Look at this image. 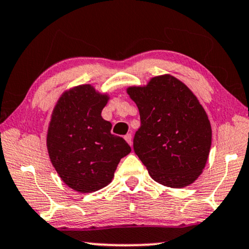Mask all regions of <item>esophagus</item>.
Segmentation results:
<instances>
[{"label": "esophagus", "instance_id": "1", "mask_svg": "<svg viewBox=\"0 0 249 249\" xmlns=\"http://www.w3.org/2000/svg\"><path fill=\"white\" fill-rule=\"evenodd\" d=\"M124 139H125V142L129 143V145L132 146V136H131V133H128V135H125L124 136Z\"/></svg>", "mask_w": 249, "mask_h": 249}]
</instances>
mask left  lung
<instances>
[{"label": "left lung", "mask_w": 249, "mask_h": 249, "mask_svg": "<svg viewBox=\"0 0 249 249\" xmlns=\"http://www.w3.org/2000/svg\"><path fill=\"white\" fill-rule=\"evenodd\" d=\"M127 93L142 122L133 149L151 178L173 189L192 184L205 167L212 140L210 120L199 100L169 74L129 86Z\"/></svg>", "instance_id": "obj_1"}]
</instances>
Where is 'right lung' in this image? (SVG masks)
<instances>
[{
	"instance_id": "1",
	"label": "right lung",
	"mask_w": 249,
	"mask_h": 249,
	"mask_svg": "<svg viewBox=\"0 0 249 249\" xmlns=\"http://www.w3.org/2000/svg\"><path fill=\"white\" fill-rule=\"evenodd\" d=\"M109 100L107 93L82 84L65 91L53 110L47 131L50 161L65 184L80 193L111 183L119 161L131 151L101 116Z\"/></svg>"
}]
</instances>
